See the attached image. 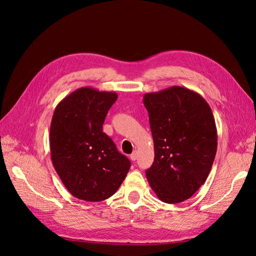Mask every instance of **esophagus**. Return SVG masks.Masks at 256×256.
I'll use <instances>...</instances> for the list:
<instances>
[{
    "mask_svg": "<svg viewBox=\"0 0 256 256\" xmlns=\"http://www.w3.org/2000/svg\"><path fill=\"white\" fill-rule=\"evenodd\" d=\"M130 159L132 161H136L138 159V152L136 150H134L132 154H130Z\"/></svg>",
    "mask_w": 256,
    "mask_h": 256,
    "instance_id": "34e87169",
    "label": "esophagus"
}]
</instances>
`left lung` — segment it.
<instances>
[{"label":"left lung","mask_w":256,"mask_h":256,"mask_svg":"<svg viewBox=\"0 0 256 256\" xmlns=\"http://www.w3.org/2000/svg\"><path fill=\"white\" fill-rule=\"evenodd\" d=\"M143 102L154 148L147 180L162 202H184L205 182L216 157L218 136L210 106L182 86L147 92Z\"/></svg>","instance_id":"obj_1"}]
</instances>
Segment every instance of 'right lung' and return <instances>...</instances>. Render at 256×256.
I'll return each mask as SVG.
<instances>
[{
    "instance_id": "right-lung-1",
    "label": "right lung",
    "mask_w": 256,
    "mask_h": 256,
    "mask_svg": "<svg viewBox=\"0 0 256 256\" xmlns=\"http://www.w3.org/2000/svg\"><path fill=\"white\" fill-rule=\"evenodd\" d=\"M116 99L114 92L81 88L54 110L51 160L60 180L76 198L88 202L109 198L130 168L129 159L102 131L108 111Z\"/></svg>"
}]
</instances>
